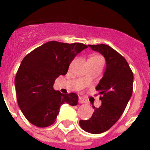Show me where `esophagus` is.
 Listing matches in <instances>:
<instances>
[{
    "label": "esophagus",
    "instance_id": "esophagus-1",
    "mask_svg": "<svg viewBox=\"0 0 150 150\" xmlns=\"http://www.w3.org/2000/svg\"><path fill=\"white\" fill-rule=\"evenodd\" d=\"M79 103H86L87 100L86 99L82 98V97H79Z\"/></svg>",
    "mask_w": 150,
    "mask_h": 150
}]
</instances>
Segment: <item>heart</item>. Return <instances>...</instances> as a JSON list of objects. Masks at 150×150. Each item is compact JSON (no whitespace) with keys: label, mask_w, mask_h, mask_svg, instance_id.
<instances>
[{"label":"heart","mask_w":150,"mask_h":150,"mask_svg":"<svg viewBox=\"0 0 150 150\" xmlns=\"http://www.w3.org/2000/svg\"><path fill=\"white\" fill-rule=\"evenodd\" d=\"M88 62H93V63L97 64H103L104 63V59L102 56H100L99 54H93L89 57Z\"/></svg>","instance_id":"heart-1"}]
</instances>
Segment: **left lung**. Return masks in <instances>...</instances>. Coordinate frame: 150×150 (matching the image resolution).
I'll use <instances>...</instances> for the list:
<instances>
[{
  "mask_svg": "<svg viewBox=\"0 0 150 150\" xmlns=\"http://www.w3.org/2000/svg\"><path fill=\"white\" fill-rule=\"evenodd\" d=\"M103 55L107 68L96 90L102 104L93 106L94 113L89 120L79 121L80 127L87 132L100 134L109 130L123 114L133 91V72L125 58L106 44L89 45Z\"/></svg>",
  "mask_w": 150,
  "mask_h": 150,
  "instance_id": "1",
  "label": "left lung"
}]
</instances>
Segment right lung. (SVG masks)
Listing matches in <instances>:
<instances>
[{
  "label": "right lung",
  "mask_w": 150,
  "mask_h": 150,
  "mask_svg": "<svg viewBox=\"0 0 150 150\" xmlns=\"http://www.w3.org/2000/svg\"><path fill=\"white\" fill-rule=\"evenodd\" d=\"M87 47L80 43L49 41L23 58L15 76V90L18 107L30 123L40 128L50 126L61 105L78 104L77 94L61 93L53 86L57 78L66 75L75 56Z\"/></svg>",
  "instance_id": "1"
}]
</instances>
